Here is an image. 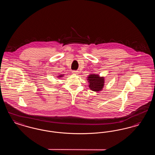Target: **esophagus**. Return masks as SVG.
Wrapping results in <instances>:
<instances>
[{
    "label": "esophagus",
    "instance_id": "esophagus-1",
    "mask_svg": "<svg viewBox=\"0 0 155 155\" xmlns=\"http://www.w3.org/2000/svg\"><path fill=\"white\" fill-rule=\"evenodd\" d=\"M72 73L75 74V75H78V71H73Z\"/></svg>",
    "mask_w": 155,
    "mask_h": 155
}]
</instances>
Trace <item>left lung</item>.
I'll return each mask as SVG.
<instances>
[{
	"instance_id": "8db88e82",
	"label": "left lung",
	"mask_w": 155,
	"mask_h": 155,
	"mask_svg": "<svg viewBox=\"0 0 155 155\" xmlns=\"http://www.w3.org/2000/svg\"><path fill=\"white\" fill-rule=\"evenodd\" d=\"M88 82L89 88L95 92H99L102 91L104 85V77H101L97 74L92 73L87 77Z\"/></svg>"
}]
</instances>
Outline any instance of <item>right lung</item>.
I'll use <instances>...</instances> for the list:
<instances>
[{
	"instance_id": "right-lung-1",
	"label": "right lung",
	"mask_w": 155,
	"mask_h": 155,
	"mask_svg": "<svg viewBox=\"0 0 155 155\" xmlns=\"http://www.w3.org/2000/svg\"><path fill=\"white\" fill-rule=\"evenodd\" d=\"M64 74H61V75H59L58 76V78H61V77H63L64 76Z\"/></svg>"
}]
</instances>
